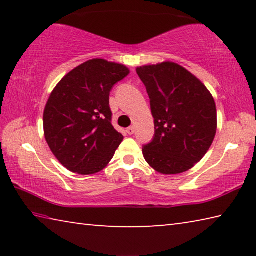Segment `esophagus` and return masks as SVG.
I'll return each instance as SVG.
<instances>
[{
  "label": "esophagus",
  "instance_id": "esophagus-1",
  "mask_svg": "<svg viewBox=\"0 0 256 256\" xmlns=\"http://www.w3.org/2000/svg\"><path fill=\"white\" fill-rule=\"evenodd\" d=\"M126 132L128 134H130V136H132V134H134V132H136V128H134V126H130L126 128Z\"/></svg>",
  "mask_w": 256,
  "mask_h": 256
}]
</instances>
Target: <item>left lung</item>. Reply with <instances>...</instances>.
<instances>
[{
    "mask_svg": "<svg viewBox=\"0 0 256 256\" xmlns=\"http://www.w3.org/2000/svg\"><path fill=\"white\" fill-rule=\"evenodd\" d=\"M150 98L154 136L142 146L146 162L162 174H180L204 157L216 132L214 99L178 64L136 68Z\"/></svg>",
    "mask_w": 256,
    "mask_h": 256,
    "instance_id": "1",
    "label": "left lung"
}]
</instances>
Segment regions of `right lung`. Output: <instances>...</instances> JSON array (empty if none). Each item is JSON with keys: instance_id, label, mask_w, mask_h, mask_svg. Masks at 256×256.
Wrapping results in <instances>:
<instances>
[{"instance_id": "add662e5", "label": "right lung", "mask_w": 256, "mask_h": 256, "mask_svg": "<svg viewBox=\"0 0 256 256\" xmlns=\"http://www.w3.org/2000/svg\"><path fill=\"white\" fill-rule=\"evenodd\" d=\"M128 73L122 64L90 60L68 73L50 94L44 110L45 138L70 172H100L123 141L112 124L110 94Z\"/></svg>"}]
</instances>
